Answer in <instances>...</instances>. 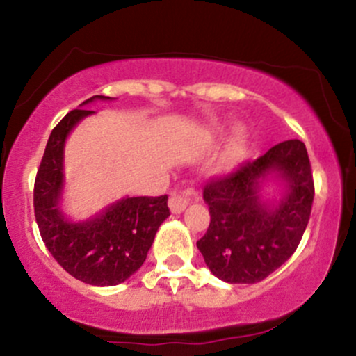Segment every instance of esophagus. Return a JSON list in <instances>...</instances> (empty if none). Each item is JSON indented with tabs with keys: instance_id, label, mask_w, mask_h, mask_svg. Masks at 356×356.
I'll return each instance as SVG.
<instances>
[{
	"instance_id": "obj_1",
	"label": "esophagus",
	"mask_w": 356,
	"mask_h": 356,
	"mask_svg": "<svg viewBox=\"0 0 356 356\" xmlns=\"http://www.w3.org/2000/svg\"><path fill=\"white\" fill-rule=\"evenodd\" d=\"M195 197H197V191L193 188L175 190L173 193H171L170 200H168V203H170V210L173 211V213H181Z\"/></svg>"
}]
</instances>
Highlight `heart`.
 Masks as SVG:
<instances>
[{"label": "heart", "mask_w": 356, "mask_h": 356, "mask_svg": "<svg viewBox=\"0 0 356 356\" xmlns=\"http://www.w3.org/2000/svg\"><path fill=\"white\" fill-rule=\"evenodd\" d=\"M243 154H245V134H243V131L238 129L232 134L229 145H227L222 154L223 170H230V168L237 166V163L243 158Z\"/></svg>", "instance_id": "1"}]
</instances>
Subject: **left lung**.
I'll return each instance as SVG.
<instances>
[{
	"instance_id": "left-lung-1",
	"label": "left lung",
	"mask_w": 356,
	"mask_h": 356,
	"mask_svg": "<svg viewBox=\"0 0 356 356\" xmlns=\"http://www.w3.org/2000/svg\"><path fill=\"white\" fill-rule=\"evenodd\" d=\"M269 172L288 183V195L275 209L258 198V183ZM203 198L210 225L197 247L205 264L230 284L262 281L294 254L309 222L314 181L305 143H279L237 170L210 178Z\"/></svg>"
}]
</instances>
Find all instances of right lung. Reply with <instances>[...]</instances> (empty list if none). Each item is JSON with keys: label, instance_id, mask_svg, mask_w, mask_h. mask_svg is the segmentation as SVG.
Listing matches in <instances>:
<instances>
[{"label": "right lung", "instance_id": "right-lung-1", "mask_svg": "<svg viewBox=\"0 0 356 356\" xmlns=\"http://www.w3.org/2000/svg\"><path fill=\"white\" fill-rule=\"evenodd\" d=\"M99 99L107 97L99 95ZM89 114L92 111H70L51 131L35 178V218L45 247L67 273L86 284L115 286L131 277L146 261L170 209L166 195L133 197L111 205L94 220H65L58 209L63 145L72 127Z\"/></svg>", "mask_w": 356, "mask_h": 356}]
</instances>
